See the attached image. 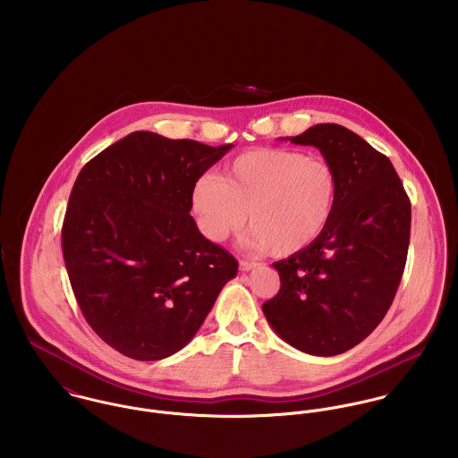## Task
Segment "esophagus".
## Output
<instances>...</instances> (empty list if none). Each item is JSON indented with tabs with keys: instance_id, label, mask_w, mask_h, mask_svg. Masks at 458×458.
<instances>
[{
	"instance_id": "34e87169",
	"label": "esophagus",
	"mask_w": 458,
	"mask_h": 458,
	"mask_svg": "<svg viewBox=\"0 0 458 458\" xmlns=\"http://www.w3.org/2000/svg\"><path fill=\"white\" fill-rule=\"evenodd\" d=\"M256 266H258V262L240 261V269H242V271H250V269H254Z\"/></svg>"
}]
</instances>
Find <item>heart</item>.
Listing matches in <instances>:
<instances>
[{"label":"heart","mask_w":458,"mask_h":458,"mask_svg":"<svg viewBox=\"0 0 458 458\" xmlns=\"http://www.w3.org/2000/svg\"><path fill=\"white\" fill-rule=\"evenodd\" d=\"M336 196L338 176L325 158L262 148L236 157L220 176L202 174L191 202L197 227L208 240L224 242L240 233L249 213V245L285 258L321 236Z\"/></svg>","instance_id":"obj_1"}]
</instances>
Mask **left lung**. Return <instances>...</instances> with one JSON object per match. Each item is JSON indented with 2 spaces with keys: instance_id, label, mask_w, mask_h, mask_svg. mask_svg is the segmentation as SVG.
<instances>
[{
  "instance_id": "1",
  "label": "left lung",
  "mask_w": 458,
  "mask_h": 458,
  "mask_svg": "<svg viewBox=\"0 0 458 458\" xmlns=\"http://www.w3.org/2000/svg\"><path fill=\"white\" fill-rule=\"evenodd\" d=\"M291 142L323 153L338 196L321 236L273 262L280 291L262 312L293 347L335 356L367 338L392 307L407 259L411 200L390 158L342 125L321 123Z\"/></svg>"
}]
</instances>
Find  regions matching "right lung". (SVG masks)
I'll return each mask as SVG.
<instances>
[{"mask_svg": "<svg viewBox=\"0 0 458 458\" xmlns=\"http://www.w3.org/2000/svg\"><path fill=\"white\" fill-rule=\"evenodd\" d=\"M231 148L131 131L81 169L62 227L66 273L86 323L118 352H178L236 276L191 215L194 183Z\"/></svg>", "mask_w": 458, "mask_h": 458, "instance_id": "right-lung-1", "label": "right lung"}]
</instances>
